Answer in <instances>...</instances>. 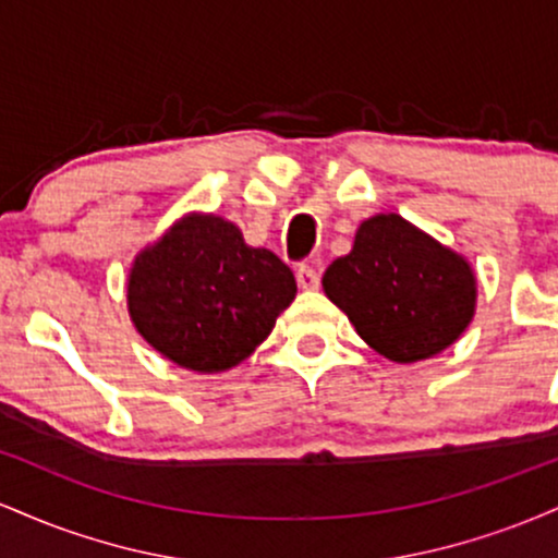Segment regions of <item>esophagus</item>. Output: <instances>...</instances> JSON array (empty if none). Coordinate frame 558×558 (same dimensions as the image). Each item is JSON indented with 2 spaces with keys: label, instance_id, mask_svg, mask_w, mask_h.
I'll use <instances>...</instances> for the list:
<instances>
[{
  "label": "esophagus",
  "instance_id": "1",
  "mask_svg": "<svg viewBox=\"0 0 558 558\" xmlns=\"http://www.w3.org/2000/svg\"><path fill=\"white\" fill-rule=\"evenodd\" d=\"M296 280H299L301 291H315V288L319 286V272L312 265H301L296 270Z\"/></svg>",
  "mask_w": 558,
  "mask_h": 558
}]
</instances>
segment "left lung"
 <instances>
[{
    "label": "left lung",
    "instance_id": "1",
    "mask_svg": "<svg viewBox=\"0 0 558 558\" xmlns=\"http://www.w3.org/2000/svg\"><path fill=\"white\" fill-rule=\"evenodd\" d=\"M323 291L369 349L396 364L440 354L470 328L477 275L464 254L396 213L367 217Z\"/></svg>",
    "mask_w": 558,
    "mask_h": 558
}]
</instances>
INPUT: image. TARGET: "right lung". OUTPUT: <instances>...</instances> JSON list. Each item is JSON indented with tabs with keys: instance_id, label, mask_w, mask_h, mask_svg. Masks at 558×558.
I'll list each match as a JSON object with an SVG mask.
<instances>
[{
	"instance_id": "right-lung-1",
	"label": "right lung",
	"mask_w": 558,
	"mask_h": 558,
	"mask_svg": "<svg viewBox=\"0 0 558 558\" xmlns=\"http://www.w3.org/2000/svg\"><path fill=\"white\" fill-rule=\"evenodd\" d=\"M128 315L151 349L198 375L228 373L296 299L291 267L213 213H185L128 270Z\"/></svg>"
}]
</instances>
